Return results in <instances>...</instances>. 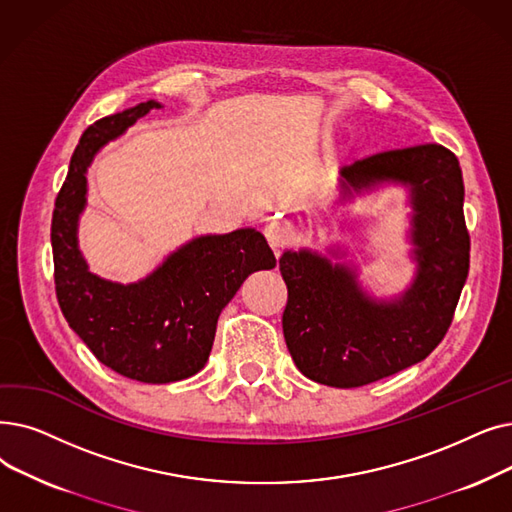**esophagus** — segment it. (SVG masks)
Wrapping results in <instances>:
<instances>
[{"label":"esophagus","instance_id":"obj_1","mask_svg":"<svg viewBox=\"0 0 512 512\" xmlns=\"http://www.w3.org/2000/svg\"><path fill=\"white\" fill-rule=\"evenodd\" d=\"M263 232H265V238H268L272 249H282V247H286L288 240L293 238L291 224H288V221H284V219H276V217L270 219L268 224H265Z\"/></svg>","mask_w":512,"mask_h":512}]
</instances>
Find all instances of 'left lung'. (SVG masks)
Masks as SVG:
<instances>
[{
	"instance_id": "1",
	"label": "left lung",
	"mask_w": 512,
	"mask_h": 512,
	"mask_svg": "<svg viewBox=\"0 0 512 512\" xmlns=\"http://www.w3.org/2000/svg\"><path fill=\"white\" fill-rule=\"evenodd\" d=\"M343 198L383 184L410 190L416 276L402 295L374 299L345 263L286 251L282 314L297 368L320 385L353 389L418 364L446 337L469 276L464 182L456 154L439 144L387 150L341 169Z\"/></svg>"
}]
</instances>
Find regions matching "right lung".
<instances>
[{"label":"right lung","mask_w":512,"mask_h":512,"mask_svg":"<svg viewBox=\"0 0 512 512\" xmlns=\"http://www.w3.org/2000/svg\"><path fill=\"white\" fill-rule=\"evenodd\" d=\"M148 100L104 117L83 131L52 215L54 282L62 314L96 358L127 379L175 383L203 370L217 318L253 272L276 257L253 228L198 236L171 253L144 280L119 284L87 268L77 226L87 203V167L110 140L148 115Z\"/></svg>","instance_id":"add662e5"}]
</instances>
